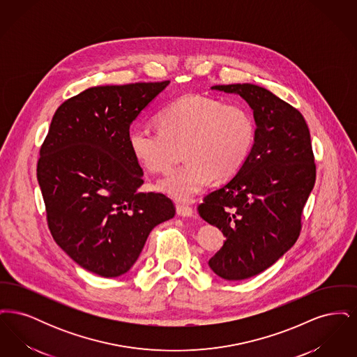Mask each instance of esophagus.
Masks as SVG:
<instances>
[{
  "mask_svg": "<svg viewBox=\"0 0 357 357\" xmlns=\"http://www.w3.org/2000/svg\"><path fill=\"white\" fill-rule=\"evenodd\" d=\"M176 214L179 215V217H192L194 215V210H192V207H190V206H187V204H176Z\"/></svg>",
  "mask_w": 357,
  "mask_h": 357,
  "instance_id": "34e87169",
  "label": "esophagus"
}]
</instances>
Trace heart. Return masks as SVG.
Returning a JSON list of instances; mask_svg holds the SVG:
<instances>
[{"instance_id":"obj_1","label":"heart","mask_w":357,"mask_h":357,"mask_svg":"<svg viewBox=\"0 0 357 357\" xmlns=\"http://www.w3.org/2000/svg\"><path fill=\"white\" fill-rule=\"evenodd\" d=\"M156 121L159 130H131L130 150L142 167L156 174L170 170L182 150L186 163L159 182L179 202L192 199L211 178L223 182L234 176L255 146V118L241 102L183 96L166 105Z\"/></svg>"}]
</instances>
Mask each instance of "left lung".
<instances>
[{
  "mask_svg": "<svg viewBox=\"0 0 357 357\" xmlns=\"http://www.w3.org/2000/svg\"><path fill=\"white\" fill-rule=\"evenodd\" d=\"M211 88L243 98L257 124L246 163L198 206L204 221L226 237L221 250L210 258V268L225 280L238 281L266 271L296 243L316 182V163L298 109L258 85Z\"/></svg>",
  "mask_w": 357,
  "mask_h": 357,
  "instance_id": "8db88e82",
  "label": "left lung"
}]
</instances>
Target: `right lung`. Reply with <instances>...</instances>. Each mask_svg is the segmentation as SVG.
<instances>
[{
	"mask_svg": "<svg viewBox=\"0 0 357 357\" xmlns=\"http://www.w3.org/2000/svg\"><path fill=\"white\" fill-rule=\"evenodd\" d=\"M92 86L63 102L40 149L37 181L56 243L82 268L118 277L135 264L153 227L175 215L162 192H140L143 170L130 126L167 85Z\"/></svg>",
	"mask_w": 357,
	"mask_h": 357,
	"instance_id": "1",
	"label": "right lung"
}]
</instances>
